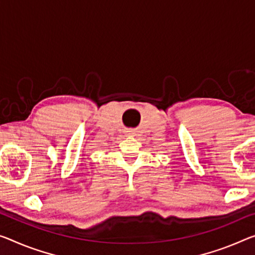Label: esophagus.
I'll return each instance as SVG.
<instances>
[{"mask_svg": "<svg viewBox=\"0 0 255 255\" xmlns=\"http://www.w3.org/2000/svg\"><path fill=\"white\" fill-rule=\"evenodd\" d=\"M135 130L134 128H128L127 131H125V134L127 135H131V136H134L135 135Z\"/></svg>", "mask_w": 255, "mask_h": 255, "instance_id": "34e87169", "label": "esophagus"}]
</instances>
